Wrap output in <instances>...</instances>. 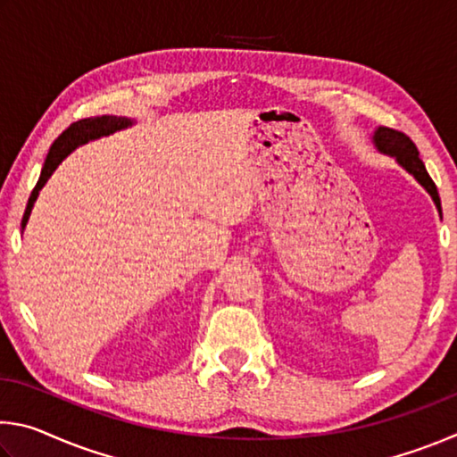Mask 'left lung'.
<instances>
[{"mask_svg": "<svg viewBox=\"0 0 457 457\" xmlns=\"http://www.w3.org/2000/svg\"><path fill=\"white\" fill-rule=\"evenodd\" d=\"M373 143L383 154L395 157L397 163L423 185L425 191L431 195L433 204H436L437 212L442 213V201H439V193H437L436 183L431 181L428 169H425L423 161L420 159V151H417V146L411 138L403 133H399V130L378 127L373 135Z\"/></svg>", "mask_w": 457, "mask_h": 457, "instance_id": "1", "label": "left lung"}]
</instances>
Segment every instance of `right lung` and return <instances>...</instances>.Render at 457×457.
<instances>
[{
    "label": "right lung",
    "mask_w": 457,
    "mask_h": 457,
    "mask_svg": "<svg viewBox=\"0 0 457 457\" xmlns=\"http://www.w3.org/2000/svg\"><path fill=\"white\" fill-rule=\"evenodd\" d=\"M130 125H133V120H129L125 117H108V114H104V117L82 119L79 122H72V125L68 127L50 146L48 157H46V161H44L40 179H37L32 195H29V199H28L24 218H21V229L26 228V223L29 220V213H32V207L37 199V193H40L46 181L50 179L54 171H56V167L76 149V146H80L88 141H95V138H100V137L112 135V133H117V130H122Z\"/></svg>",
    "instance_id": "obj_1"
}]
</instances>
